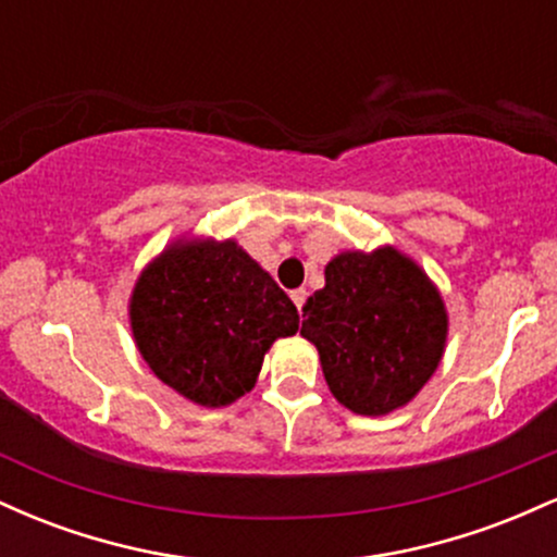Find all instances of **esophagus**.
<instances>
[{
	"mask_svg": "<svg viewBox=\"0 0 557 557\" xmlns=\"http://www.w3.org/2000/svg\"><path fill=\"white\" fill-rule=\"evenodd\" d=\"M290 298H293V304H296L298 314H304V304H306V290H304V287H298V290H293Z\"/></svg>",
	"mask_w": 557,
	"mask_h": 557,
	"instance_id": "obj_1",
	"label": "esophagus"
}]
</instances>
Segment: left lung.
Masks as SVG:
<instances>
[{"mask_svg":"<svg viewBox=\"0 0 557 557\" xmlns=\"http://www.w3.org/2000/svg\"><path fill=\"white\" fill-rule=\"evenodd\" d=\"M300 335L317 345L337 403L361 417L408 406L443 361L447 309L437 285L395 246L343 251L306 300Z\"/></svg>","mask_w":557,"mask_h":557,"instance_id":"8db88e82","label":"left lung"}]
</instances>
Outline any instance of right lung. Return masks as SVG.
<instances>
[{
  "mask_svg": "<svg viewBox=\"0 0 557 557\" xmlns=\"http://www.w3.org/2000/svg\"><path fill=\"white\" fill-rule=\"evenodd\" d=\"M127 314L151 372L207 408L251 393L272 343L298 332L293 300L233 238L170 243L138 274Z\"/></svg>",
  "mask_w": 557,
  "mask_h": 557,
  "instance_id": "obj_1",
  "label": "right lung"
}]
</instances>
